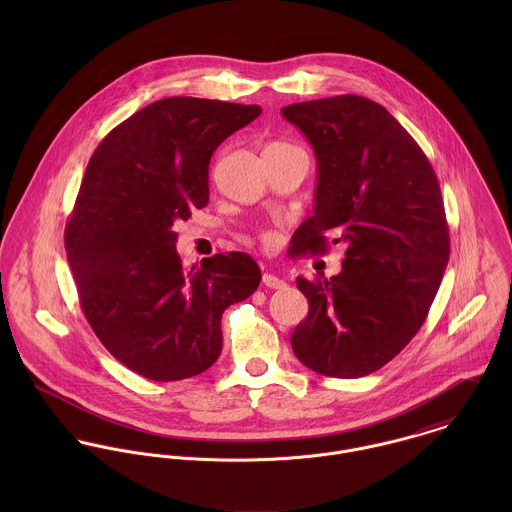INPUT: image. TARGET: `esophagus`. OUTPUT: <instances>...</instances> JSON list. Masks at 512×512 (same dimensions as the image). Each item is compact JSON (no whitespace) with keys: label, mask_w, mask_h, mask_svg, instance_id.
Here are the masks:
<instances>
[{"label":"esophagus","mask_w":512,"mask_h":512,"mask_svg":"<svg viewBox=\"0 0 512 512\" xmlns=\"http://www.w3.org/2000/svg\"><path fill=\"white\" fill-rule=\"evenodd\" d=\"M262 284H264L266 288H270V290H284V288H286V282H284L282 278L274 276V274H264V276H262Z\"/></svg>","instance_id":"obj_1"}]
</instances>
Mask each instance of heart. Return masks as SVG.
<instances>
[{"label": "heart", "instance_id": "obj_1", "mask_svg": "<svg viewBox=\"0 0 512 512\" xmlns=\"http://www.w3.org/2000/svg\"><path fill=\"white\" fill-rule=\"evenodd\" d=\"M286 147L295 146H290V144H284V142H274V144H270V146L266 147V151H268V149H286ZM262 240H264V242H270V240H272V236H270L268 232H262Z\"/></svg>", "mask_w": 512, "mask_h": 512}]
</instances>
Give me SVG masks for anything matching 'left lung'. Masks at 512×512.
I'll list each match as a JSON object with an SVG mask.
<instances>
[{
	"mask_svg": "<svg viewBox=\"0 0 512 512\" xmlns=\"http://www.w3.org/2000/svg\"><path fill=\"white\" fill-rule=\"evenodd\" d=\"M282 116L317 157L315 213L293 252H325V232L347 242L337 276L297 278L309 311L293 329V353L325 376H366L412 341L438 293L449 260L438 177L400 122L365 96L290 104Z\"/></svg>",
	"mask_w": 512,
	"mask_h": 512,
	"instance_id": "left-lung-1",
	"label": "left lung"
}]
</instances>
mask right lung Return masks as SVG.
<instances>
[{
  "mask_svg": "<svg viewBox=\"0 0 512 512\" xmlns=\"http://www.w3.org/2000/svg\"><path fill=\"white\" fill-rule=\"evenodd\" d=\"M260 114L256 104L163 98L116 126L88 161L65 226L78 301L110 355L147 380L215 365L224 309L260 286L244 252L185 270L173 232L209 203L215 149Z\"/></svg>",
  "mask_w": 512,
  "mask_h": 512,
  "instance_id": "add662e5",
  "label": "right lung"
}]
</instances>
